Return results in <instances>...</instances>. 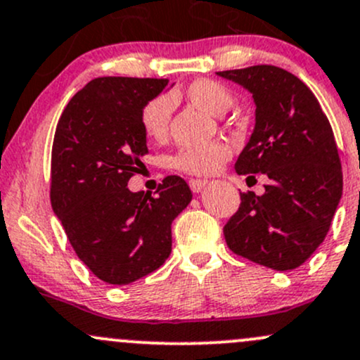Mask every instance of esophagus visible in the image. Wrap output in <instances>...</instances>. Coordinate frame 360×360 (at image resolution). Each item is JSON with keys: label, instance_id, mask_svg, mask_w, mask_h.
Instances as JSON below:
<instances>
[{"label": "esophagus", "instance_id": "obj_1", "mask_svg": "<svg viewBox=\"0 0 360 360\" xmlns=\"http://www.w3.org/2000/svg\"><path fill=\"white\" fill-rule=\"evenodd\" d=\"M207 184L205 179H190V188L193 193H200Z\"/></svg>", "mask_w": 360, "mask_h": 360}]
</instances>
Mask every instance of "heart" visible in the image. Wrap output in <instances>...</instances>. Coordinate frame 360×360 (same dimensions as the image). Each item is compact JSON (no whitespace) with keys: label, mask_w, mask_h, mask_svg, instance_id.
Returning <instances> with one entry per match:
<instances>
[{"label":"heart","mask_w":360,"mask_h":360,"mask_svg":"<svg viewBox=\"0 0 360 360\" xmlns=\"http://www.w3.org/2000/svg\"><path fill=\"white\" fill-rule=\"evenodd\" d=\"M184 96L195 107L210 115H222L233 105V94L222 82L214 79H196L184 91ZM172 101L169 96L151 98L141 108V129L151 141H162L169 132ZM233 150L228 143L214 141L210 145L184 148L174 155V167L190 176H210L229 160Z\"/></svg>","instance_id":"obj_1"}]
</instances>
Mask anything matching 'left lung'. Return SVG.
Segmentation results:
<instances>
[{
  "mask_svg": "<svg viewBox=\"0 0 360 360\" xmlns=\"http://www.w3.org/2000/svg\"><path fill=\"white\" fill-rule=\"evenodd\" d=\"M255 100V129L236 172L266 174V193H240L226 222L231 252L260 266L290 271L324 241L343 191L338 146L326 113L297 75L274 65L217 72Z\"/></svg>",
  "mask_w": 360,
  "mask_h": 360,
  "instance_id": "obj_1",
  "label": "left lung"
}]
</instances>
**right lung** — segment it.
<instances>
[{"instance_id":"obj_1","label":"right lung","mask_w":360,"mask_h":360,"mask_svg":"<svg viewBox=\"0 0 360 360\" xmlns=\"http://www.w3.org/2000/svg\"><path fill=\"white\" fill-rule=\"evenodd\" d=\"M167 79L96 77L72 96L56 124L50 198L72 248L108 285H129L170 255L172 221L191 202L179 176L157 191L132 193L127 183L148 153L141 108Z\"/></svg>"}]
</instances>
